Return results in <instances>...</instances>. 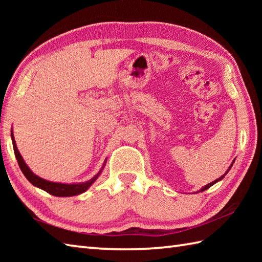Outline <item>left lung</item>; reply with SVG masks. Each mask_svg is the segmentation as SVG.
<instances>
[{"label":"left lung","mask_w":262,"mask_h":262,"mask_svg":"<svg viewBox=\"0 0 262 262\" xmlns=\"http://www.w3.org/2000/svg\"><path fill=\"white\" fill-rule=\"evenodd\" d=\"M233 163H234V162H233ZM233 163L231 164V166H230V168H229V170H227V171H226V173H227V172H229V171H230V169L232 168V165H233ZM226 173H225V174H226ZM225 174H224V176H225ZM224 176H222V177H221V178H219V179H217V180H215V181H213V182H210V183H208V185H207V186H205V187H204L203 189H200V191H204V190H206V189H208V188H210L211 186H213V185H214V183H216L217 181H220L221 179H223V178H224Z\"/></svg>","instance_id":"1"}]
</instances>
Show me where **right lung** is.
<instances>
[{"mask_svg":"<svg viewBox=\"0 0 262 262\" xmlns=\"http://www.w3.org/2000/svg\"><path fill=\"white\" fill-rule=\"evenodd\" d=\"M11 138H12V144H13V149H14L15 158H16V161H18V164L20 166L22 173L25 174V177L32 183L33 186H36L38 188L42 189V190H45L48 193L53 194V196H56V197H71V196H75V194H80L82 192H84L85 190H88L89 187H90L92 183L98 179V177L102 172L103 168L100 170L98 173L92 178V179H90V180L86 181V182H83V183H73V185H65V183L47 181L45 179H42V178L36 176L29 168H28V165L26 164L24 159H22V157H21L19 151H18V147H16V144H15V141H14V136H13L12 133H11Z\"/></svg>","mask_w":262,"mask_h":262,"instance_id":"right-lung-1","label":"right lung"}]
</instances>
